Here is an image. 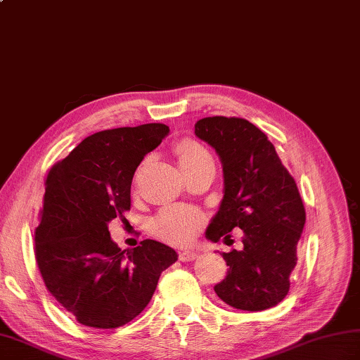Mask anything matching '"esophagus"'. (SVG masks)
Masks as SVG:
<instances>
[{
  "label": "esophagus",
  "mask_w": 360,
  "mask_h": 360,
  "mask_svg": "<svg viewBox=\"0 0 360 360\" xmlns=\"http://www.w3.org/2000/svg\"><path fill=\"white\" fill-rule=\"evenodd\" d=\"M195 258H198V252H195V250L186 249V250L179 252V259H181V262H193Z\"/></svg>",
  "instance_id": "1"
}]
</instances>
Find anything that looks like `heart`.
Masks as SVG:
<instances>
[{
	"label": "heart",
	"mask_w": 360,
	"mask_h": 360,
	"mask_svg": "<svg viewBox=\"0 0 360 360\" xmlns=\"http://www.w3.org/2000/svg\"><path fill=\"white\" fill-rule=\"evenodd\" d=\"M176 153H178L179 167L192 165L200 162L202 159L210 158L207 150L193 141L182 142ZM200 224V212L190 207L173 205V207H167L159 213L158 218L155 219V231L167 241L187 243L188 240H192V236L198 231Z\"/></svg>",
	"instance_id": "heart-1"
}]
</instances>
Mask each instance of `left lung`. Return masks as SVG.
<instances>
[{"label": "left lung", "instance_id": "1", "mask_svg": "<svg viewBox=\"0 0 360 360\" xmlns=\"http://www.w3.org/2000/svg\"><path fill=\"white\" fill-rule=\"evenodd\" d=\"M195 134L215 148L224 174L223 201L205 238L227 243L235 227L243 231V249L223 252L229 269L215 292L236 309L272 308L289 290L307 221L295 181L267 136L246 119L204 117Z\"/></svg>", "mask_w": 360, "mask_h": 360}]
</instances>
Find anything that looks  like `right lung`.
Instances as JSON below:
<instances>
[{"label":"right lung","mask_w":360,"mask_h":360,"mask_svg":"<svg viewBox=\"0 0 360 360\" xmlns=\"http://www.w3.org/2000/svg\"><path fill=\"white\" fill-rule=\"evenodd\" d=\"M168 133L164 124L105 129L48 173L35 258L46 288L82 325L111 330L131 322L178 259L155 240L122 250L108 231L129 210L136 168Z\"/></svg>","instance_id":"obj_1"}]
</instances>
